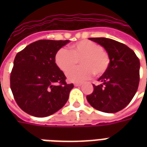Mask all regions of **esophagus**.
Masks as SVG:
<instances>
[{
  "mask_svg": "<svg viewBox=\"0 0 147 147\" xmlns=\"http://www.w3.org/2000/svg\"><path fill=\"white\" fill-rule=\"evenodd\" d=\"M74 85H75V86H82V84H81V83H75Z\"/></svg>",
  "mask_w": 147,
  "mask_h": 147,
  "instance_id": "obj_1",
  "label": "esophagus"
}]
</instances>
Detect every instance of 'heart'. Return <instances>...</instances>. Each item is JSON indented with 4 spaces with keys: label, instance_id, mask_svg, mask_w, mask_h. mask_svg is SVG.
<instances>
[{
    "label": "heart",
    "instance_id": "b5f03b06",
    "mask_svg": "<svg viewBox=\"0 0 147 147\" xmlns=\"http://www.w3.org/2000/svg\"><path fill=\"white\" fill-rule=\"evenodd\" d=\"M80 61L82 66L75 69L67 74L71 82L82 83L89 80L93 72L96 76H102L107 71L109 57L103 51L101 45L89 40H83L67 49H60L55 55V62L64 73H67Z\"/></svg>",
    "mask_w": 147,
    "mask_h": 147
}]
</instances>
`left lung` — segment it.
Instances as JSON below:
<instances>
[{
	"label": "left lung",
	"mask_w": 147,
	"mask_h": 147,
	"mask_svg": "<svg viewBox=\"0 0 147 147\" xmlns=\"http://www.w3.org/2000/svg\"><path fill=\"white\" fill-rule=\"evenodd\" d=\"M108 53L109 65L98 79L100 84L86 96L93 108L113 113L125 108L131 101L139 83V58L132 49L123 43L106 38H90Z\"/></svg>",
	"instance_id": "left-lung-1"
}]
</instances>
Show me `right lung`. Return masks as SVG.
<instances>
[{
	"instance_id": "right-lung-1",
	"label": "right lung",
	"mask_w": 147,
	"mask_h": 147,
	"mask_svg": "<svg viewBox=\"0 0 147 147\" xmlns=\"http://www.w3.org/2000/svg\"><path fill=\"white\" fill-rule=\"evenodd\" d=\"M69 40H38L18 53L10 86L18 105L36 117L55 113L67 102L73 84H67L55 55Z\"/></svg>"
}]
</instances>
